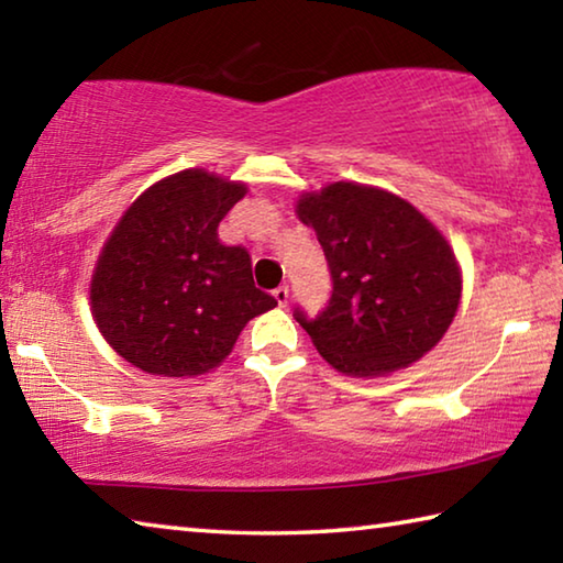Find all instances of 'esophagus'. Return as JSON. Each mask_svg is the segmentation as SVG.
<instances>
[{
  "mask_svg": "<svg viewBox=\"0 0 563 563\" xmlns=\"http://www.w3.org/2000/svg\"><path fill=\"white\" fill-rule=\"evenodd\" d=\"M273 298H275V302L280 305V308H285V305H288V300H290L288 285H280V288H275V290H273Z\"/></svg>",
  "mask_w": 563,
  "mask_h": 563,
  "instance_id": "1",
  "label": "esophagus"
}]
</instances>
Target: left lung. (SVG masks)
<instances>
[{
  "label": "left lung",
  "mask_w": 563,
  "mask_h": 563,
  "mask_svg": "<svg viewBox=\"0 0 563 563\" xmlns=\"http://www.w3.org/2000/svg\"><path fill=\"white\" fill-rule=\"evenodd\" d=\"M295 216L316 231L332 275L328 308L295 318L338 373L385 377L444 338L462 300V268L430 218L352 180L305 190Z\"/></svg>",
  "instance_id": "8db88e82"
}]
</instances>
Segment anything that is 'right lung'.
Wrapping results in <instances>:
<instances>
[{
	"instance_id": "1",
	"label": "right lung",
	"mask_w": 563,
	"mask_h": 563,
	"mask_svg": "<svg viewBox=\"0 0 563 563\" xmlns=\"http://www.w3.org/2000/svg\"><path fill=\"white\" fill-rule=\"evenodd\" d=\"M247 194L241 180L186 168L148 186L103 243L89 283L103 340L133 367L198 377L231 355L247 320L273 310L251 255L218 241V223Z\"/></svg>"
}]
</instances>
